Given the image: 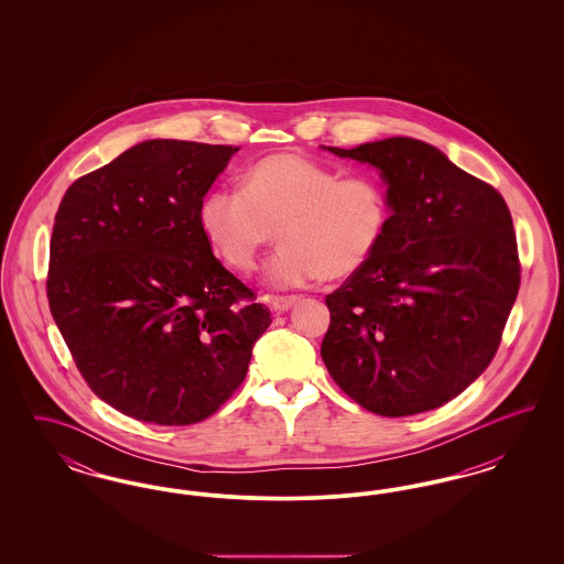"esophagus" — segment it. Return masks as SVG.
Segmentation results:
<instances>
[{
    "label": "esophagus",
    "instance_id": "1",
    "mask_svg": "<svg viewBox=\"0 0 564 564\" xmlns=\"http://www.w3.org/2000/svg\"><path fill=\"white\" fill-rule=\"evenodd\" d=\"M297 300H300L297 295H272V297H270V306H272L276 313H283V311L292 308Z\"/></svg>",
    "mask_w": 564,
    "mask_h": 564
}]
</instances>
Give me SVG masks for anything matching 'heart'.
I'll use <instances>...</instances> for the list:
<instances>
[{"label": "heart", "mask_w": 564, "mask_h": 564, "mask_svg": "<svg viewBox=\"0 0 564 564\" xmlns=\"http://www.w3.org/2000/svg\"><path fill=\"white\" fill-rule=\"evenodd\" d=\"M389 219V189L378 177H343L295 152L249 164L241 188L212 189L198 209L203 235L237 272L256 270L279 230L283 245L270 260L269 281L283 290L359 272L384 239Z\"/></svg>", "instance_id": "b5f03b06"}]
</instances>
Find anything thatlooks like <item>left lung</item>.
I'll list each match as a JSON object with an SVG mask.
<instances>
[{
	"label": "left lung",
	"instance_id": "obj_1",
	"mask_svg": "<svg viewBox=\"0 0 564 564\" xmlns=\"http://www.w3.org/2000/svg\"><path fill=\"white\" fill-rule=\"evenodd\" d=\"M327 150L380 171L391 219L368 264L325 295L323 364L350 400L380 416L440 408L499 349L520 288L510 209L419 139Z\"/></svg>",
	"mask_w": 564,
	"mask_h": 564
}]
</instances>
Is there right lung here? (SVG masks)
I'll use <instances>...</instances> for the list:
<instances>
[{"instance_id": "1", "label": "right lung", "mask_w": 564, "mask_h": 564, "mask_svg": "<svg viewBox=\"0 0 564 564\" xmlns=\"http://www.w3.org/2000/svg\"><path fill=\"white\" fill-rule=\"evenodd\" d=\"M239 152L137 143L54 215L46 294L90 391L143 423L194 425L241 387L269 306L224 269L198 209Z\"/></svg>"}]
</instances>
